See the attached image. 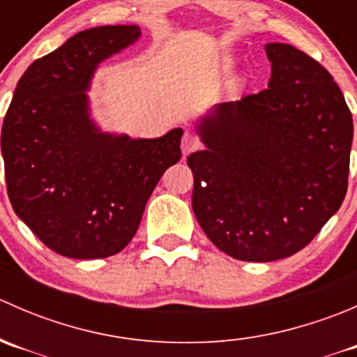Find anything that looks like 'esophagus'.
Segmentation results:
<instances>
[{"label":"esophagus","instance_id":"1","mask_svg":"<svg viewBox=\"0 0 357 357\" xmlns=\"http://www.w3.org/2000/svg\"><path fill=\"white\" fill-rule=\"evenodd\" d=\"M195 149H199V139H197V136L193 135L192 131H185V135H183V139H181L183 155L186 157L190 152H193Z\"/></svg>","mask_w":357,"mask_h":357}]
</instances>
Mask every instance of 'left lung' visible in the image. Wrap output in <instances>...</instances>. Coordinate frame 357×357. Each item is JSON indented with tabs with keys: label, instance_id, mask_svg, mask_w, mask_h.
Segmentation results:
<instances>
[{
	"label": "left lung",
	"instance_id": "8db88e82",
	"mask_svg": "<svg viewBox=\"0 0 357 357\" xmlns=\"http://www.w3.org/2000/svg\"><path fill=\"white\" fill-rule=\"evenodd\" d=\"M268 89L219 103L195 122L192 205L207 238L240 261L304 248L347 192L354 128L328 70L287 43H268Z\"/></svg>",
	"mask_w": 357,
	"mask_h": 357
}]
</instances>
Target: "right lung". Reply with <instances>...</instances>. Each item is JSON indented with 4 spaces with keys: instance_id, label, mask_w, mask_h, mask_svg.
Segmentation results:
<instances>
[{
    "instance_id": "1",
    "label": "right lung",
    "mask_w": 357,
    "mask_h": 357,
    "mask_svg": "<svg viewBox=\"0 0 357 357\" xmlns=\"http://www.w3.org/2000/svg\"><path fill=\"white\" fill-rule=\"evenodd\" d=\"M142 38L138 25L77 32L29 66L3 121L1 155L15 214L56 254L103 259L131 242L165 169L181 158L183 129L131 138L91 112L100 63Z\"/></svg>"
}]
</instances>
